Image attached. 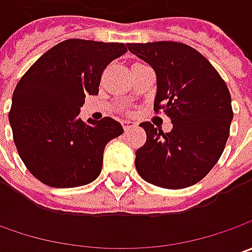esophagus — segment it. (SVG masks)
<instances>
[{
  "mask_svg": "<svg viewBox=\"0 0 252 252\" xmlns=\"http://www.w3.org/2000/svg\"><path fill=\"white\" fill-rule=\"evenodd\" d=\"M122 125H123V129H125V130H129V129H131V127H134V126H136V123L131 121H123L122 122Z\"/></svg>",
  "mask_w": 252,
  "mask_h": 252,
  "instance_id": "obj_1",
  "label": "esophagus"
}]
</instances>
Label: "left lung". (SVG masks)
<instances>
[{
	"mask_svg": "<svg viewBox=\"0 0 252 252\" xmlns=\"http://www.w3.org/2000/svg\"><path fill=\"white\" fill-rule=\"evenodd\" d=\"M127 47L154 70V109H162L172 123L169 133L149 122L140 123L147 139L136 151V169L160 188L195 185L215 167L228 139L233 111L227 85L190 46L154 42Z\"/></svg>",
	"mask_w": 252,
	"mask_h": 252,
	"instance_id": "obj_1",
	"label": "left lung"
}]
</instances>
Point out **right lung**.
<instances>
[{
    "mask_svg": "<svg viewBox=\"0 0 252 252\" xmlns=\"http://www.w3.org/2000/svg\"><path fill=\"white\" fill-rule=\"evenodd\" d=\"M126 44L68 39L39 57L12 95L9 123L19 157L53 188L83 187L101 174L105 146L123 127L112 118H80L85 95H96L108 64Z\"/></svg>",
    "mask_w": 252,
    "mask_h": 252,
    "instance_id": "1",
    "label": "right lung"
}]
</instances>
